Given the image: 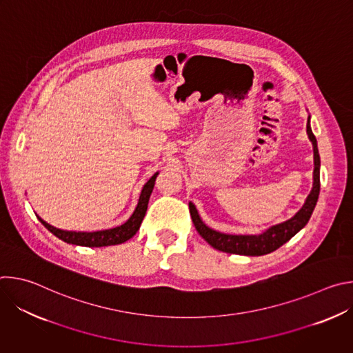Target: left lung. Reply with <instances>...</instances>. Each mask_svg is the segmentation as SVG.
<instances>
[{
    "label": "left lung",
    "instance_id": "1",
    "mask_svg": "<svg viewBox=\"0 0 353 353\" xmlns=\"http://www.w3.org/2000/svg\"><path fill=\"white\" fill-rule=\"evenodd\" d=\"M306 128H307L309 139L313 143L314 172H313V187L305 201L303 207H301L290 219L276 223L260 234H228L207 226L203 222V219H201L195 205L190 201L188 208H190L192 223L196 232L201 234V237H204L208 241V244L229 254L264 256L279 248L282 244L289 241L297 232H300L307 225L316 208L319 194H320V155H319V148H317V139L310 127V114L307 117Z\"/></svg>",
    "mask_w": 353,
    "mask_h": 353
}]
</instances>
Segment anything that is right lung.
Returning a JSON list of instances; mask_svg holds the SVG:
<instances>
[{"label":"right lung","mask_w":353,"mask_h":353,"mask_svg":"<svg viewBox=\"0 0 353 353\" xmlns=\"http://www.w3.org/2000/svg\"><path fill=\"white\" fill-rule=\"evenodd\" d=\"M159 172H157L152 177H150L142 187L138 204L135 207V211L130 216V219L116 228L106 229V230H97V232H72V230H63L59 228H54L52 225H48L44 222L40 216L37 219L43 223L46 229H48L54 236L61 239L63 241L68 244H75V245H83V247H105V245H114V244H121L131 239L138 230L139 226L143 221L148 203H149V196L152 194L155 180L158 177Z\"/></svg>","instance_id":"add662e5"}]
</instances>
